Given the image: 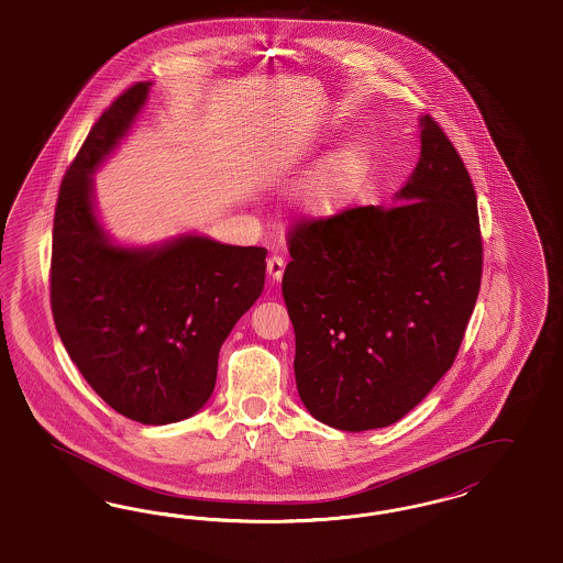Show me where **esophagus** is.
Masks as SVG:
<instances>
[{
  "label": "esophagus",
  "mask_w": 563,
  "mask_h": 563,
  "mask_svg": "<svg viewBox=\"0 0 563 563\" xmlns=\"http://www.w3.org/2000/svg\"><path fill=\"white\" fill-rule=\"evenodd\" d=\"M284 269H286V263L282 256H271L267 261V275H269L271 282H282Z\"/></svg>",
  "instance_id": "obj_1"
}]
</instances>
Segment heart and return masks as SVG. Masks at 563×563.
Here are the masks:
<instances>
[{
    "label": "heart",
    "instance_id": "1",
    "mask_svg": "<svg viewBox=\"0 0 563 563\" xmlns=\"http://www.w3.org/2000/svg\"><path fill=\"white\" fill-rule=\"evenodd\" d=\"M369 164V151L360 141L332 151L300 180L296 189L298 210L309 219L336 214L366 183Z\"/></svg>",
    "mask_w": 563,
    "mask_h": 563
}]
</instances>
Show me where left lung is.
<instances>
[{"label": "left lung", "instance_id": "8db88e82", "mask_svg": "<svg viewBox=\"0 0 563 563\" xmlns=\"http://www.w3.org/2000/svg\"><path fill=\"white\" fill-rule=\"evenodd\" d=\"M393 203L302 222L288 240L296 389L309 415L351 433L389 427L440 383L482 284L475 189L429 115Z\"/></svg>", "mask_w": 563, "mask_h": 563}]
</instances>
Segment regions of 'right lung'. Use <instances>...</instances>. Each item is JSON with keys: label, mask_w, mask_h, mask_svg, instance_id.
I'll use <instances>...</instances> for the list:
<instances>
[{"label": "right lung", "mask_w": 563, "mask_h": 563, "mask_svg": "<svg viewBox=\"0 0 563 563\" xmlns=\"http://www.w3.org/2000/svg\"><path fill=\"white\" fill-rule=\"evenodd\" d=\"M148 88L134 84L100 115L63 178L49 300L88 385L125 418L170 424L214 391L220 346L263 294L267 250L199 233L122 245L102 227L92 174L132 130Z\"/></svg>", "instance_id": "right-lung-1"}]
</instances>
